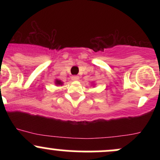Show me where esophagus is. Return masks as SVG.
Segmentation results:
<instances>
[{
    "instance_id": "esophagus-1",
    "label": "esophagus",
    "mask_w": 160,
    "mask_h": 160,
    "mask_svg": "<svg viewBox=\"0 0 160 160\" xmlns=\"http://www.w3.org/2000/svg\"><path fill=\"white\" fill-rule=\"evenodd\" d=\"M72 80H79V77H78V76H72Z\"/></svg>"
}]
</instances>
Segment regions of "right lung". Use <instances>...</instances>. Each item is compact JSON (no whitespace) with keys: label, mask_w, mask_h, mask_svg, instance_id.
<instances>
[{"label":"right lung","mask_w":160,"mask_h":160,"mask_svg":"<svg viewBox=\"0 0 160 160\" xmlns=\"http://www.w3.org/2000/svg\"><path fill=\"white\" fill-rule=\"evenodd\" d=\"M55 83H56L57 86H60V85H62V82L61 81V80H56V82H55Z\"/></svg>","instance_id":"1"}]
</instances>
